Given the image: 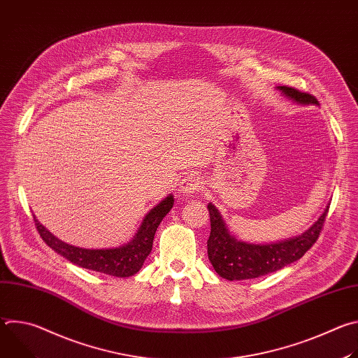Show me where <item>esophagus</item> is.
I'll return each instance as SVG.
<instances>
[{
  "instance_id": "34e87169",
  "label": "esophagus",
  "mask_w": 358,
  "mask_h": 358,
  "mask_svg": "<svg viewBox=\"0 0 358 358\" xmlns=\"http://www.w3.org/2000/svg\"><path fill=\"white\" fill-rule=\"evenodd\" d=\"M202 188V181L199 177L196 176H187L181 180L180 182V191L184 194V195H191V194H195L198 192L199 189Z\"/></svg>"
}]
</instances>
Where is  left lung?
I'll return each instance as SVG.
<instances>
[{
    "instance_id": "1",
    "label": "left lung",
    "mask_w": 358,
    "mask_h": 358,
    "mask_svg": "<svg viewBox=\"0 0 358 358\" xmlns=\"http://www.w3.org/2000/svg\"><path fill=\"white\" fill-rule=\"evenodd\" d=\"M278 89L299 105H319L317 99L309 93L289 86H278ZM208 213L211 220V234L207 241L210 262L221 278L228 280H245L276 272L300 259L317 241L329 207L301 235L273 243H250L239 241L229 234L220 211L211 202L208 203Z\"/></svg>"
}]
</instances>
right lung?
Here are the masks:
<instances>
[{"label":"right lung","instance_id":"1","mask_svg":"<svg viewBox=\"0 0 358 358\" xmlns=\"http://www.w3.org/2000/svg\"><path fill=\"white\" fill-rule=\"evenodd\" d=\"M173 206L174 198L169 195L144 217L136 236L129 243L112 249H85L65 243L41 225L35 215L34 221L43 242L73 265L116 278H129L141 269L151 252L156 231Z\"/></svg>","mask_w":358,"mask_h":358}]
</instances>
